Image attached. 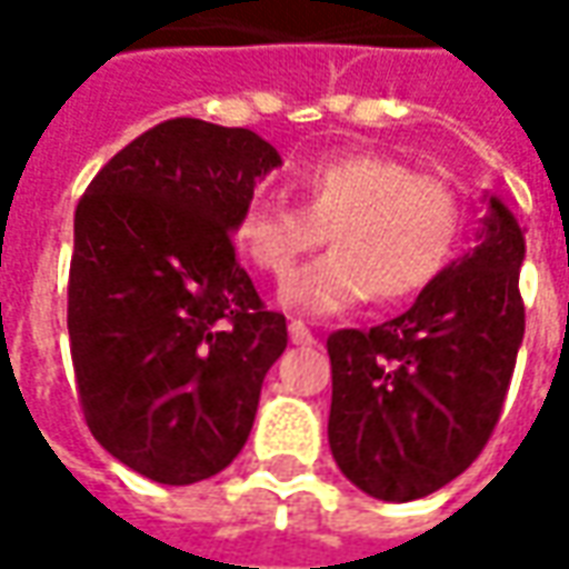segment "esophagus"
I'll list each match as a JSON object with an SVG mask.
<instances>
[{"instance_id":"obj_1","label":"esophagus","mask_w":569,"mask_h":569,"mask_svg":"<svg viewBox=\"0 0 569 569\" xmlns=\"http://www.w3.org/2000/svg\"><path fill=\"white\" fill-rule=\"evenodd\" d=\"M288 336H291L295 345H313V341H317V336H313L300 319H291V322H288Z\"/></svg>"}]
</instances>
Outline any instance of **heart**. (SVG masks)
<instances>
[{
    "label": "heart",
    "instance_id": "1",
    "mask_svg": "<svg viewBox=\"0 0 569 569\" xmlns=\"http://www.w3.org/2000/svg\"><path fill=\"white\" fill-rule=\"evenodd\" d=\"M300 206L250 202L233 240L278 281L329 237L336 250L297 272L281 303L303 317H332L380 297L399 303L421 295L459 247L466 208L437 173H415L386 154H336L297 173Z\"/></svg>",
    "mask_w": 569,
    "mask_h": 569
}]
</instances>
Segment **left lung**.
I'll use <instances>...</instances> for the list:
<instances>
[{
	"instance_id": "8db88e82",
	"label": "left lung",
	"mask_w": 569,
	"mask_h": 569,
	"mask_svg": "<svg viewBox=\"0 0 569 569\" xmlns=\"http://www.w3.org/2000/svg\"><path fill=\"white\" fill-rule=\"evenodd\" d=\"M478 247L402 317L332 332L329 447L351 485L405 503L440 491L491 440L526 332L513 211L488 199Z\"/></svg>"
}]
</instances>
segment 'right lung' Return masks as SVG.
<instances>
[{
	"mask_svg": "<svg viewBox=\"0 0 569 569\" xmlns=\"http://www.w3.org/2000/svg\"><path fill=\"white\" fill-rule=\"evenodd\" d=\"M278 164L250 129L177 117L113 154L76 208L78 402L100 447L158 485L228 469L288 348L230 243Z\"/></svg>",
	"mask_w": 569,
	"mask_h": 569,
	"instance_id": "1",
	"label": "right lung"
}]
</instances>
